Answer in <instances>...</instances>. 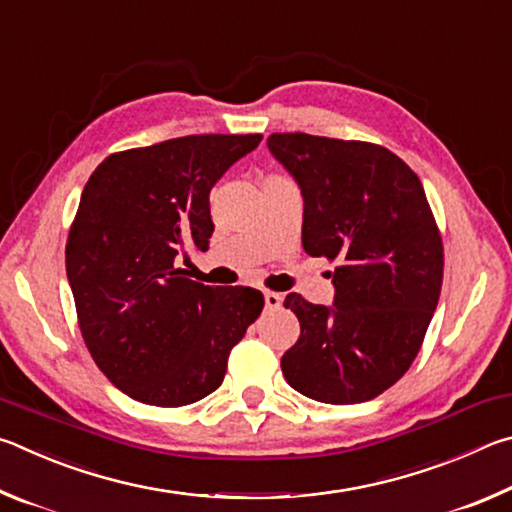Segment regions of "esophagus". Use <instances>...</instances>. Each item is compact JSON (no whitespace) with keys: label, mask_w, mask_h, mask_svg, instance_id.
I'll list each match as a JSON object with an SVG mask.
<instances>
[{"label":"esophagus","mask_w":512,"mask_h":512,"mask_svg":"<svg viewBox=\"0 0 512 512\" xmlns=\"http://www.w3.org/2000/svg\"><path fill=\"white\" fill-rule=\"evenodd\" d=\"M264 302H266V309H280L282 296H280V293H275V291H266L264 293Z\"/></svg>","instance_id":"obj_1"}]
</instances>
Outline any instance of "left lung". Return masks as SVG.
Instances as JSON below:
<instances>
[{
	"mask_svg": "<svg viewBox=\"0 0 512 512\" xmlns=\"http://www.w3.org/2000/svg\"><path fill=\"white\" fill-rule=\"evenodd\" d=\"M268 149L302 189L305 253L336 262L332 307L284 298L300 339L282 372L316 402H368L420 352L443 287L438 223L420 178L384 146L273 133Z\"/></svg>",
	"mask_w": 512,
	"mask_h": 512,
	"instance_id": "8db88e82",
	"label": "left lung"
}]
</instances>
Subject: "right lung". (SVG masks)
<instances>
[{
	"label": "right lung",
	"instance_id": "add662e5",
	"mask_svg": "<svg viewBox=\"0 0 512 512\" xmlns=\"http://www.w3.org/2000/svg\"><path fill=\"white\" fill-rule=\"evenodd\" d=\"M262 135H187L108 155L83 187L65 246L83 341L119 391L185 406L221 386L262 291L205 287L178 266L207 250L210 189Z\"/></svg>",
	"mask_w": 512,
	"mask_h": 512
}]
</instances>
